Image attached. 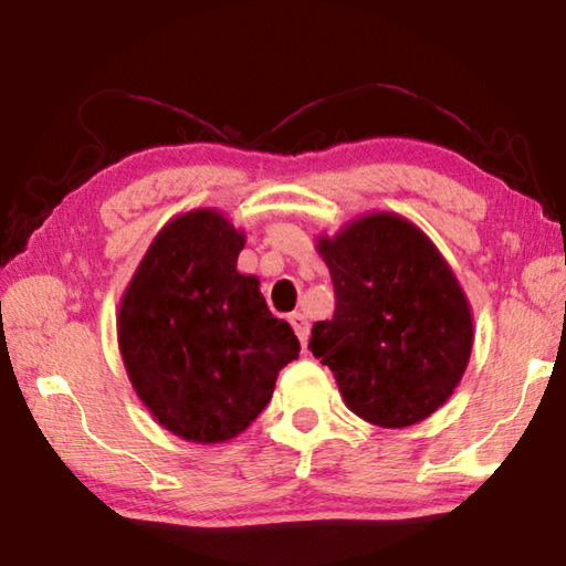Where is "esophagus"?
<instances>
[{"label":"esophagus","mask_w":566,"mask_h":566,"mask_svg":"<svg viewBox=\"0 0 566 566\" xmlns=\"http://www.w3.org/2000/svg\"><path fill=\"white\" fill-rule=\"evenodd\" d=\"M290 324H292V329H294V334L296 337H300V342H302V347H306V342H310V319L304 317V314H292L290 317Z\"/></svg>","instance_id":"obj_1"}]
</instances>
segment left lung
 <instances>
[{"label":"left lung","instance_id":"1","mask_svg":"<svg viewBox=\"0 0 566 566\" xmlns=\"http://www.w3.org/2000/svg\"><path fill=\"white\" fill-rule=\"evenodd\" d=\"M337 294L310 349L332 369L347 409L385 429L432 417L454 395L474 347L472 304L421 229L369 212L317 237Z\"/></svg>","mask_w":566,"mask_h":566}]
</instances>
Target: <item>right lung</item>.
<instances>
[{
  "label": "right lung",
  "mask_w": 566,
  "mask_h": 566,
  "mask_svg": "<svg viewBox=\"0 0 566 566\" xmlns=\"http://www.w3.org/2000/svg\"><path fill=\"white\" fill-rule=\"evenodd\" d=\"M247 234L214 207L171 217L122 294L117 342L134 391L161 427L195 444L242 434L270 405L300 339L254 274Z\"/></svg>",
  "instance_id": "add662e5"
}]
</instances>
